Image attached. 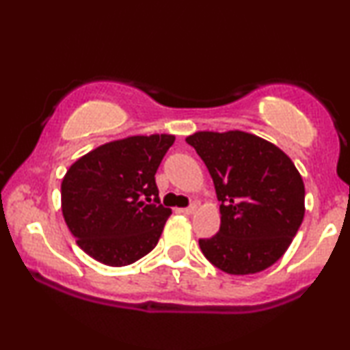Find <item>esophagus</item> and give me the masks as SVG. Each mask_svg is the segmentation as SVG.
Wrapping results in <instances>:
<instances>
[{"label":"esophagus","mask_w":350,"mask_h":350,"mask_svg":"<svg viewBox=\"0 0 350 350\" xmlns=\"http://www.w3.org/2000/svg\"><path fill=\"white\" fill-rule=\"evenodd\" d=\"M194 211H196V206H194V204H191V206H188V207L180 208L181 214H185V215H191V214H194Z\"/></svg>","instance_id":"esophagus-1"}]
</instances>
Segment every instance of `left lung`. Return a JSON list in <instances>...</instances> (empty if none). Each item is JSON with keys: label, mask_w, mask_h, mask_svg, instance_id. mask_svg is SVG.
Listing matches in <instances>:
<instances>
[{"label": "left lung", "mask_w": 350, "mask_h": 350, "mask_svg": "<svg viewBox=\"0 0 350 350\" xmlns=\"http://www.w3.org/2000/svg\"><path fill=\"white\" fill-rule=\"evenodd\" d=\"M214 180L220 230L199 247L230 275L269 269L289 247L304 219L306 189L286 154L246 131H198L186 138Z\"/></svg>", "instance_id": "left-lung-1"}]
</instances>
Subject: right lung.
<instances>
[{
	"instance_id": "1",
	"label": "right lung",
	"mask_w": 350,
	"mask_h": 350,
	"mask_svg": "<svg viewBox=\"0 0 350 350\" xmlns=\"http://www.w3.org/2000/svg\"><path fill=\"white\" fill-rule=\"evenodd\" d=\"M175 136H129L70 165L61 185L62 215L94 260L125 267L156 247L172 211L159 202L156 172Z\"/></svg>"
}]
</instances>
